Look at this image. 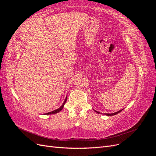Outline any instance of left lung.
Listing matches in <instances>:
<instances>
[{
  "instance_id": "1",
  "label": "left lung",
  "mask_w": 156,
  "mask_h": 156,
  "mask_svg": "<svg viewBox=\"0 0 156 156\" xmlns=\"http://www.w3.org/2000/svg\"><path fill=\"white\" fill-rule=\"evenodd\" d=\"M122 111V110H120V111H118V112H114V113H111V114H109V113H105L104 115H107V116H113V115H117L118 113H119L120 112H121ZM97 113H98V114H100V112H98V111H95Z\"/></svg>"
}]
</instances>
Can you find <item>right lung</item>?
<instances>
[{
	"label": "right lung",
	"mask_w": 156,
	"mask_h": 156,
	"mask_svg": "<svg viewBox=\"0 0 156 156\" xmlns=\"http://www.w3.org/2000/svg\"><path fill=\"white\" fill-rule=\"evenodd\" d=\"M66 100H67V97L66 98L65 100H64V102L63 103V104L62 105V106H61L60 108H57V109H56V110H54L53 111H51V112H48V113H45V115H53V114H56V113L60 112L61 110H62V108L64 107V105L65 104V103L66 102Z\"/></svg>",
	"instance_id": "obj_1"
}]
</instances>
